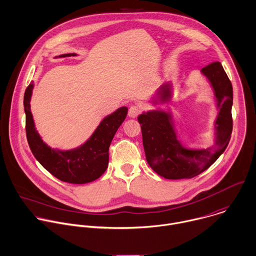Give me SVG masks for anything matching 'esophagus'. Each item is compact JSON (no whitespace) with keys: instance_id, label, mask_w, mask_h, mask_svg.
Segmentation results:
<instances>
[{"instance_id":"34e87169","label":"esophagus","mask_w":256,"mask_h":256,"mask_svg":"<svg viewBox=\"0 0 256 256\" xmlns=\"http://www.w3.org/2000/svg\"><path fill=\"white\" fill-rule=\"evenodd\" d=\"M140 108L138 106H132L128 110V116L130 118H136L140 114Z\"/></svg>"}]
</instances>
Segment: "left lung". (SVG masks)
I'll use <instances>...</instances> for the list:
<instances>
[{"label":"left lung","mask_w":256,"mask_h":256,"mask_svg":"<svg viewBox=\"0 0 256 256\" xmlns=\"http://www.w3.org/2000/svg\"><path fill=\"white\" fill-rule=\"evenodd\" d=\"M215 92L219 114L216 120V142L206 150L185 148L177 138L168 114L148 112L138 116L146 158L148 166L166 179H191L207 170L226 150L232 132V84L220 62L202 68ZM158 98H171V85L162 84L158 90Z\"/></svg>","instance_id":"obj_1"}]
</instances>
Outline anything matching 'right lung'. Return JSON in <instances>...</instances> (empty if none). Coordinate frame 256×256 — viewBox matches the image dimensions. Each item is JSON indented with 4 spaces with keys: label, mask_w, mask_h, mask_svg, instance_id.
Instances as JSON below:
<instances>
[{
    "label": "right lung",
    "mask_w": 256,
    "mask_h": 256,
    "mask_svg": "<svg viewBox=\"0 0 256 256\" xmlns=\"http://www.w3.org/2000/svg\"><path fill=\"white\" fill-rule=\"evenodd\" d=\"M74 55L76 54H64L60 57ZM32 90L33 84H29L24 94V110L27 140L36 160L50 174L62 182L85 184L98 179L108 168L110 146L126 116L128 108L122 106L106 116L90 138L78 148L54 150L43 142L35 128L30 110Z\"/></svg>",
    "instance_id": "1"
}]
</instances>
